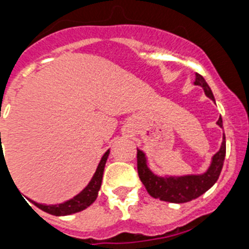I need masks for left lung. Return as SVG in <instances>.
I'll return each mask as SVG.
<instances>
[{"label": "left lung", "mask_w": 249, "mask_h": 249, "mask_svg": "<svg viewBox=\"0 0 249 249\" xmlns=\"http://www.w3.org/2000/svg\"><path fill=\"white\" fill-rule=\"evenodd\" d=\"M195 85L201 86L207 97L214 101L210 86L207 85L206 80L201 74L196 73ZM217 124L219 127H223L222 117L218 118ZM224 157H226V137L223 135L221 148L213 156L210 168L204 173L181 176V177H175V176L160 177L148 168L146 155L141 149H137L138 176H140L141 182L146 187L147 192L153 198L171 202V203H184V202L198 198L199 196L207 192L217 182L221 175L222 167H223Z\"/></svg>", "instance_id": "8db88e82"}]
</instances>
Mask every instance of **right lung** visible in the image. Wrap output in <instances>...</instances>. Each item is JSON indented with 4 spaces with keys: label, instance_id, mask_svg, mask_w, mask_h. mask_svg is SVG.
Instances as JSON below:
<instances>
[{
    "label": "right lung",
    "instance_id": "obj_1",
    "mask_svg": "<svg viewBox=\"0 0 249 249\" xmlns=\"http://www.w3.org/2000/svg\"><path fill=\"white\" fill-rule=\"evenodd\" d=\"M1 137V133H0ZM109 149L106 152L105 155L101 158L100 163H98L97 169L94 172L93 177L89 181V183L86 186V188H83L80 193L77 196H74L73 198L70 199V201H66L63 203L59 204H42L37 203L35 201H30L35 204L36 207H38L39 210L45 211V212L50 213V214L53 215H68L72 214V213L81 212V211L86 210L87 207L91 206L98 196V191L101 188V183H102V177H103V171H105L106 160L108 158Z\"/></svg>",
    "mask_w": 249,
    "mask_h": 249
}]
</instances>
